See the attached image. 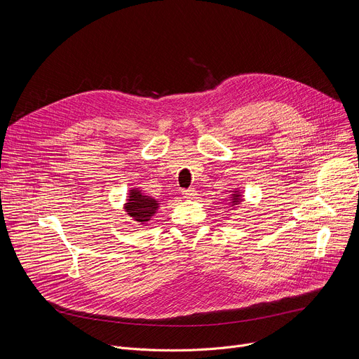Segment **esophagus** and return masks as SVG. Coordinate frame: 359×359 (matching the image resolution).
<instances>
[{"label":"esophagus","instance_id":"1","mask_svg":"<svg viewBox=\"0 0 359 359\" xmlns=\"http://www.w3.org/2000/svg\"><path fill=\"white\" fill-rule=\"evenodd\" d=\"M196 194H197V191H196V189H193V187L183 190V196H184L186 198H193Z\"/></svg>","mask_w":359,"mask_h":359}]
</instances>
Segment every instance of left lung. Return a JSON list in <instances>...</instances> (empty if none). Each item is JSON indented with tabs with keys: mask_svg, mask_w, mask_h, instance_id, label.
<instances>
[{
	"mask_svg": "<svg viewBox=\"0 0 359 359\" xmlns=\"http://www.w3.org/2000/svg\"><path fill=\"white\" fill-rule=\"evenodd\" d=\"M237 198H238V196H237V197H236V198H234V201H237Z\"/></svg>",
	"mask_w": 359,
	"mask_h": 359,
	"instance_id": "left-lung-1",
	"label": "left lung"
}]
</instances>
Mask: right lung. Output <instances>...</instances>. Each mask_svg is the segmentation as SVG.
Listing matches in <instances>:
<instances>
[{
  "instance_id": "right-lung-1",
  "label": "right lung",
  "mask_w": 359,
  "mask_h": 359,
  "mask_svg": "<svg viewBox=\"0 0 359 359\" xmlns=\"http://www.w3.org/2000/svg\"><path fill=\"white\" fill-rule=\"evenodd\" d=\"M159 203L155 198L144 196L139 190H132L125 209L128 215L132 216L136 222L144 223L156 212Z\"/></svg>"
}]
</instances>
